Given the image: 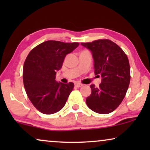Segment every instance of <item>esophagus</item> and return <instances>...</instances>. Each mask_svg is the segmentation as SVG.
Masks as SVG:
<instances>
[{
    "mask_svg": "<svg viewBox=\"0 0 150 150\" xmlns=\"http://www.w3.org/2000/svg\"><path fill=\"white\" fill-rule=\"evenodd\" d=\"M75 86L76 87H82V86H83V84H81V83H75Z\"/></svg>",
    "mask_w": 150,
    "mask_h": 150,
    "instance_id": "1",
    "label": "esophagus"
}]
</instances>
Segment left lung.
<instances>
[{"instance_id":"left-lung-1","label":"left lung","mask_w":150,"mask_h":150,"mask_svg":"<svg viewBox=\"0 0 150 150\" xmlns=\"http://www.w3.org/2000/svg\"><path fill=\"white\" fill-rule=\"evenodd\" d=\"M81 45L91 50L94 73L102 78L98 87L90 85L91 93L86 99V103L97 113H110L122 103L128 89L130 68L128 57L118 45L106 39Z\"/></svg>"}]
</instances>
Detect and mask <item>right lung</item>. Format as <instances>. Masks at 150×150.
<instances>
[{
  "label": "right lung",
  "instance_id": "1",
  "mask_svg": "<svg viewBox=\"0 0 150 150\" xmlns=\"http://www.w3.org/2000/svg\"><path fill=\"white\" fill-rule=\"evenodd\" d=\"M79 43L49 40L33 48L23 67L26 93L35 107L44 114L58 112L65 106L74 84L55 81L57 71L61 68L65 56Z\"/></svg>",
  "mask_w": 150,
  "mask_h": 150
}]
</instances>
